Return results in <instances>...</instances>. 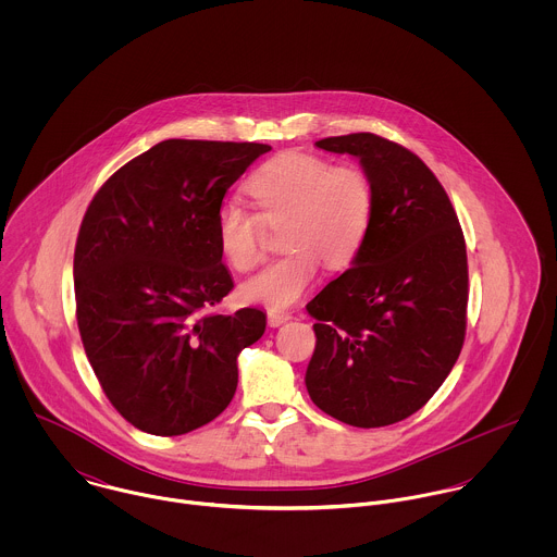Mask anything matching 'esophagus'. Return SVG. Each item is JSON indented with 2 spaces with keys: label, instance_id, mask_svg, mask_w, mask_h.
Listing matches in <instances>:
<instances>
[{
  "label": "esophagus",
  "instance_id": "esophagus-1",
  "mask_svg": "<svg viewBox=\"0 0 557 557\" xmlns=\"http://www.w3.org/2000/svg\"><path fill=\"white\" fill-rule=\"evenodd\" d=\"M289 319H292L289 313H268V323H270L272 327H278V325L287 323Z\"/></svg>",
  "mask_w": 557,
  "mask_h": 557
}]
</instances>
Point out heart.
Returning a JSON list of instances; mask_svg holds the SVG:
<instances>
[{"label": "heart", "mask_w": 557, "mask_h": 557, "mask_svg": "<svg viewBox=\"0 0 557 557\" xmlns=\"http://www.w3.org/2000/svg\"><path fill=\"white\" fill-rule=\"evenodd\" d=\"M257 214L225 203L216 214V239L236 272L263 257V227L285 221L281 244L287 255L265 265L239 289L242 300L274 311L296 305L327 270L347 268L371 234L375 190L364 169L332 166L311 152L289 150L263 162L246 182Z\"/></svg>", "instance_id": "obj_1"}]
</instances>
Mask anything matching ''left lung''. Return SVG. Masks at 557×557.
<instances>
[{"label": "left lung", "instance_id": "left-lung-1", "mask_svg": "<svg viewBox=\"0 0 557 557\" xmlns=\"http://www.w3.org/2000/svg\"><path fill=\"white\" fill-rule=\"evenodd\" d=\"M373 182L375 214L360 255L307 305L318 345L307 391L321 411L362 429L418 411L453 371L468 323V252L435 173L373 133L327 137Z\"/></svg>", "mask_w": 557, "mask_h": 557}]
</instances>
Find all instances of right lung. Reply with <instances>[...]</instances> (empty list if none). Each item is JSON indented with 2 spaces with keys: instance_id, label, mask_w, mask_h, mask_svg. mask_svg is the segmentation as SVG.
I'll use <instances>...</instances> for the list:
<instances>
[{
  "instance_id": "obj_1",
  "label": "right lung",
  "mask_w": 557,
  "mask_h": 557,
  "mask_svg": "<svg viewBox=\"0 0 557 557\" xmlns=\"http://www.w3.org/2000/svg\"><path fill=\"white\" fill-rule=\"evenodd\" d=\"M265 144L166 139L94 195L75 246L87 360L111 405L152 435H184L236 395L238 354L265 313L212 311L234 289L216 214Z\"/></svg>"
}]
</instances>
